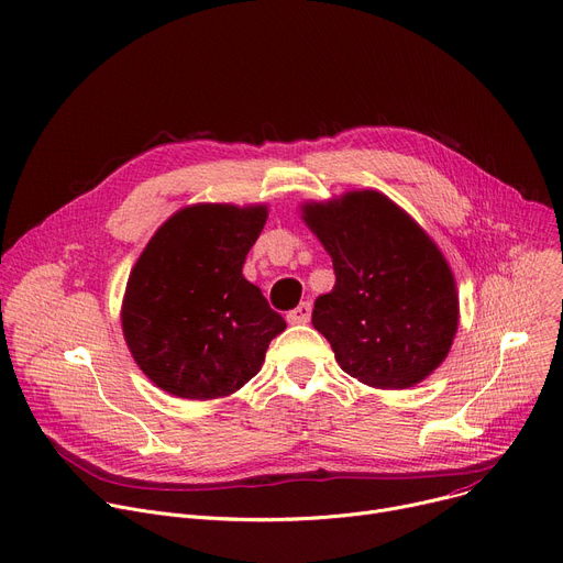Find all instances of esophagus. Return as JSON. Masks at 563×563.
<instances>
[{"instance_id":"obj_1","label":"esophagus","mask_w":563,"mask_h":563,"mask_svg":"<svg viewBox=\"0 0 563 563\" xmlns=\"http://www.w3.org/2000/svg\"><path fill=\"white\" fill-rule=\"evenodd\" d=\"M310 314H312V303L310 301H303L298 308H294L289 314H287V321L289 323H308L310 321Z\"/></svg>"}]
</instances>
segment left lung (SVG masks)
I'll use <instances>...</instances> for the list:
<instances>
[{
    "instance_id": "1",
    "label": "left lung",
    "mask_w": 563,
    "mask_h": 563,
    "mask_svg": "<svg viewBox=\"0 0 563 563\" xmlns=\"http://www.w3.org/2000/svg\"><path fill=\"white\" fill-rule=\"evenodd\" d=\"M303 219L332 257L334 287L312 323L334 360L364 385L405 389L445 360L457 332V291L441 251L385 195L308 203Z\"/></svg>"
}]
</instances>
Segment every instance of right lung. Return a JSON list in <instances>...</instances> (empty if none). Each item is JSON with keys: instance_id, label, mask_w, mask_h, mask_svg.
Listing matches in <instances>:
<instances>
[{"instance_id": "add662e5", "label": "right lung", "mask_w": 563, "mask_h": 563, "mask_svg": "<svg viewBox=\"0 0 563 563\" xmlns=\"http://www.w3.org/2000/svg\"><path fill=\"white\" fill-rule=\"evenodd\" d=\"M267 208L201 203L167 219L129 276L126 344L161 389L206 400L246 385L287 323L242 276Z\"/></svg>"}]
</instances>
